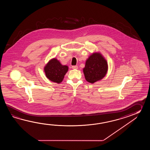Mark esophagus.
Listing matches in <instances>:
<instances>
[{
    "instance_id": "esophagus-1",
    "label": "esophagus",
    "mask_w": 150,
    "mask_h": 150,
    "mask_svg": "<svg viewBox=\"0 0 150 150\" xmlns=\"http://www.w3.org/2000/svg\"><path fill=\"white\" fill-rule=\"evenodd\" d=\"M72 69H78V66L76 65H74V66H72Z\"/></svg>"
}]
</instances>
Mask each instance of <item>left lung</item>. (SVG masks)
<instances>
[{"mask_svg":"<svg viewBox=\"0 0 150 150\" xmlns=\"http://www.w3.org/2000/svg\"><path fill=\"white\" fill-rule=\"evenodd\" d=\"M108 70L107 62L100 53H94L87 59L83 72L86 80L90 83L102 79Z\"/></svg>","mask_w":150,"mask_h":150,"instance_id":"left-lung-1","label":"left lung"}]
</instances>
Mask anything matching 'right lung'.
Here are the masks:
<instances>
[{
  "label": "right lung",
  "mask_w": 150,
  "mask_h": 150,
  "mask_svg": "<svg viewBox=\"0 0 150 150\" xmlns=\"http://www.w3.org/2000/svg\"><path fill=\"white\" fill-rule=\"evenodd\" d=\"M44 70L47 78L59 83L64 79V76L68 71V67L62 65L57 59L54 58L48 62Z\"/></svg>",
  "instance_id": "obj_1"
}]
</instances>
